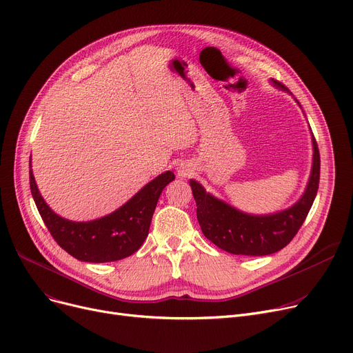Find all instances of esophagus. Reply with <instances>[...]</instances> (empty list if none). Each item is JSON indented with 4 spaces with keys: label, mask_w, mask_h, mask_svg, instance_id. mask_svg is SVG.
I'll use <instances>...</instances> for the list:
<instances>
[{
    "label": "esophagus",
    "mask_w": 353,
    "mask_h": 353,
    "mask_svg": "<svg viewBox=\"0 0 353 353\" xmlns=\"http://www.w3.org/2000/svg\"><path fill=\"white\" fill-rule=\"evenodd\" d=\"M190 174H192V167L186 163H181L179 165V176L184 177V176H190Z\"/></svg>",
    "instance_id": "1"
}]
</instances>
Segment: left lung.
Returning a JSON list of instances; mask_svg holds the SVG:
<instances>
[{"label": "left lung", "mask_w": 353, "mask_h": 353, "mask_svg": "<svg viewBox=\"0 0 353 353\" xmlns=\"http://www.w3.org/2000/svg\"><path fill=\"white\" fill-rule=\"evenodd\" d=\"M273 83L288 90L279 81L273 80ZM312 143L313 165L306 192L294 206L279 213L268 216L242 213L206 193L196 180H190L197 220L205 237L220 249L245 256L272 254L288 246L302 228L319 188L321 156L316 139L313 137Z\"/></svg>", "instance_id": "8db88e82"}]
</instances>
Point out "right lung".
I'll return each mask as SVG.
<instances>
[{
	"label": "right lung",
	"instance_id": "right-lung-1",
	"mask_svg": "<svg viewBox=\"0 0 353 353\" xmlns=\"http://www.w3.org/2000/svg\"><path fill=\"white\" fill-rule=\"evenodd\" d=\"M173 180L174 174L165 172L111 214L91 221H70L47 206L30 170L31 194L48 232L68 254L91 263L116 262L140 249L150 229L157 200Z\"/></svg>",
	"mask_w": 353,
	"mask_h": 353
}]
</instances>
